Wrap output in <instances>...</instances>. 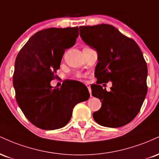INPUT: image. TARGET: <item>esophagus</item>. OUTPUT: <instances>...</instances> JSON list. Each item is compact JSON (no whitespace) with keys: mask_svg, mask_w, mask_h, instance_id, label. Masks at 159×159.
Here are the masks:
<instances>
[{"mask_svg":"<svg viewBox=\"0 0 159 159\" xmlns=\"http://www.w3.org/2000/svg\"><path fill=\"white\" fill-rule=\"evenodd\" d=\"M86 86H87V88H88L89 92H90V96H92V94H91V88H90V85L89 84H86Z\"/></svg>","mask_w":159,"mask_h":159,"instance_id":"1","label":"esophagus"}]
</instances>
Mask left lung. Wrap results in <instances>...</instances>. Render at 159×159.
Instances as JSON below:
<instances>
[{"instance_id":"left-lung-1","label":"left lung","mask_w":159,"mask_h":159,"mask_svg":"<svg viewBox=\"0 0 159 159\" xmlns=\"http://www.w3.org/2000/svg\"><path fill=\"white\" fill-rule=\"evenodd\" d=\"M79 30L82 40L98 53L95 76L98 82L91 89L102 107L93 119L105 127L123 126L139 113L147 93V66L141 50L112 25L81 26ZM110 80L112 87L107 92L99 84Z\"/></svg>"}]
</instances>
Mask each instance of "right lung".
I'll use <instances>...</instances> for the list:
<instances>
[{"label": "right lung", "instance_id": "obj_1", "mask_svg": "<svg viewBox=\"0 0 159 159\" xmlns=\"http://www.w3.org/2000/svg\"><path fill=\"white\" fill-rule=\"evenodd\" d=\"M78 34V27L40 30L16 57L12 77L16 101L27 119L39 129L54 130L65 126L75 105L90 97L89 91L74 92L68 82L60 88L50 84L65 50L73 46Z\"/></svg>", "mask_w": 159, "mask_h": 159}]
</instances>
